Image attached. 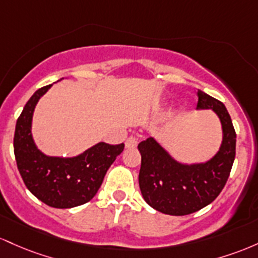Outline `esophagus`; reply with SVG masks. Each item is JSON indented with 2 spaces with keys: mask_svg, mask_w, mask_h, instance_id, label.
Masks as SVG:
<instances>
[{
  "mask_svg": "<svg viewBox=\"0 0 258 258\" xmlns=\"http://www.w3.org/2000/svg\"><path fill=\"white\" fill-rule=\"evenodd\" d=\"M138 139L134 138V137H130L128 138V140L125 141V147L126 149H134V147L138 146Z\"/></svg>",
  "mask_w": 258,
  "mask_h": 258,
  "instance_id": "1",
  "label": "esophagus"
}]
</instances>
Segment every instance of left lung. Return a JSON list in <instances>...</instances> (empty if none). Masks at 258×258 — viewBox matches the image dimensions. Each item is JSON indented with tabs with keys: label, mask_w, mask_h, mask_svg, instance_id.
<instances>
[{
	"label": "left lung",
	"mask_w": 258,
	"mask_h": 258,
	"mask_svg": "<svg viewBox=\"0 0 258 258\" xmlns=\"http://www.w3.org/2000/svg\"><path fill=\"white\" fill-rule=\"evenodd\" d=\"M198 96L196 109H211L222 126L221 146L210 160L184 163L173 157L155 138L138 145L141 155V195L150 206L164 215L186 216L215 201L229 178L235 158L236 134L225 106L201 90Z\"/></svg>",
	"instance_id": "left-lung-1"
}]
</instances>
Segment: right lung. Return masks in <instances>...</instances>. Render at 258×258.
Here are the masks:
<instances>
[{
	"label": "right lung",
	"instance_id": "add662e5",
	"mask_svg": "<svg viewBox=\"0 0 258 258\" xmlns=\"http://www.w3.org/2000/svg\"><path fill=\"white\" fill-rule=\"evenodd\" d=\"M52 85L35 91L24 106L16 124L14 156L24 184L35 198L50 207L73 208L96 195L124 144L97 143L72 157L43 153L34 140L33 117L39 100Z\"/></svg>",
	"mask_w": 258,
	"mask_h": 258
}]
</instances>
